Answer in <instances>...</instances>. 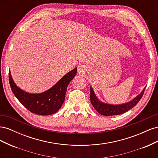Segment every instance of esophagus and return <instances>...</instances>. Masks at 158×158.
Instances as JSON below:
<instances>
[{"instance_id": "obj_1", "label": "esophagus", "mask_w": 158, "mask_h": 158, "mask_svg": "<svg viewBox=\"0 0 158 158\" xmlns=\"http://www.w3.org/2000/svg\"><path fill=\"white\" fill-rule=\"evenodd\" d=\"M85 67L84 65H78V72L80 74H82L84 73H85Z\"/></svg>"}]
</instances>
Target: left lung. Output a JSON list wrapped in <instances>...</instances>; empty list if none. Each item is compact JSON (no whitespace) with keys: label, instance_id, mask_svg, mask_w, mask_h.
<instances>
[{"label":"left lung","instance_id":"1","mask_svg":"<svg viewBox=\"0 0 158 158\" xmlns=\"http://www.w3.org/2000/svg\"><path fill=\"white\" fill-rule=\"evenodd\" d=\"M145 88L146 87L139 95H137L135 98H134L131 102L121 105H111L104 103L99 101L96 95H95L92 88L90 87V102L95 110L102 115H118V114H121L128 111V110L135 107L142 98L143 94L144 93Z\"/></svg>","mask_w":158,"mask_h":158}]
</instances>
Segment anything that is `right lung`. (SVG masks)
<instances>
[{"mask_svg":"<svg viewBox=\"0 0 158 158\" xmlns=\"http://www.w3.org/2000/svg\"><path fill=\"white\" fill-rule=\"evenodd\" d=\"M77 73V68L65 74L49 89L40 94H30L18 88L9 71V82L14 95L23 106L33 113L49 115L56 113L64 102L66 89Z\"/></svg>","mask_w":158,"mask_h":158,"instance_id":"obj_1","label":"right lung"}]
</instances>
